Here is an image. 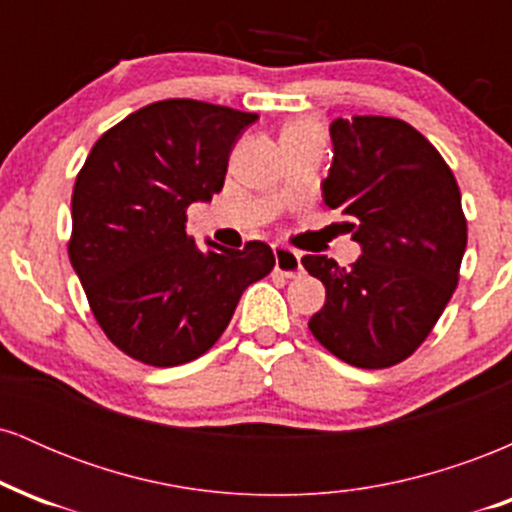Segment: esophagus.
I'll return each instance as SVG.
<instances>
[{
	"label": "esophagus",
	"instance_id": "obj_1",
	"mask_svg": "<svg viewBox=\"0 0 512 512\" xmlns=\"http://www.w3.org/2000/svg\"><path fill=\"white\" fill-rule=\"evenodd\" d=\"M274 269L279 274L289 276H298L303 272V264H301V255L298 252H293L289 248H284V245H274Z\"/></svg>",
	"mask_w": 512,
	"mask_h": 512
}]
</instances>
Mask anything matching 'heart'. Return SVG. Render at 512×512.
Here are the masks:
<instances>
[{
    "mask_svg": "<svg viewBox=\"0 0 512 512\" xmlns=\"http://www.w3.org/2000/svg\"><path fill=\"white\" fill-rule=\"evenodd\" d=\"M291 129H317L315 125H308V122H303V125H293Z\"/></svg>",
    "mask_w": 512,
    "mask_h": 512,
    "instance_id": "1",
    "label": "heart"
}]
</instances>
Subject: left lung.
<instances>
[{
  "label": "left lung",
  "instance_id": "left-lung-1",
  "mask_svg": "<svg viewBox=\"0 0 512 512\" xmlns=\"http://www.w3.org/2000/svg\"><path fill=\"white\" fill-rule=\"evenodd\" d=\"M330 134L322 197L349 216L344 228L363 255L349 269L325 255L303 257L327 289L308 327L349 366L390 368L424 344L460 281V187L436 146L397 117H337Z\"/></svg>",
  "mask_w": 512,
  "mask_h": 512
}]
</instances>
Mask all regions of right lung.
I'll list each match as a JSON object with an SVG mask.
<instances>
[{
    "mask_svg": "<svg viewBox=\"0 0 512 512\" xmlns=\"http://www.w3.org/2000/svg\"><path fill=\"white\" fill-rule=\"evenodd\" d=\"M255 120L192 98L144 105L93 144L76 175L69 260L105 337L134 361L170 368L207 354L243 291L274 269L260 240L199 250L187 236V207L221 192Z\"/></svg>",
    "mask_w": 512,
    "mask_h": 512,
    "instance_id": "1",
    "label": "right lung"
}]
</instances>
